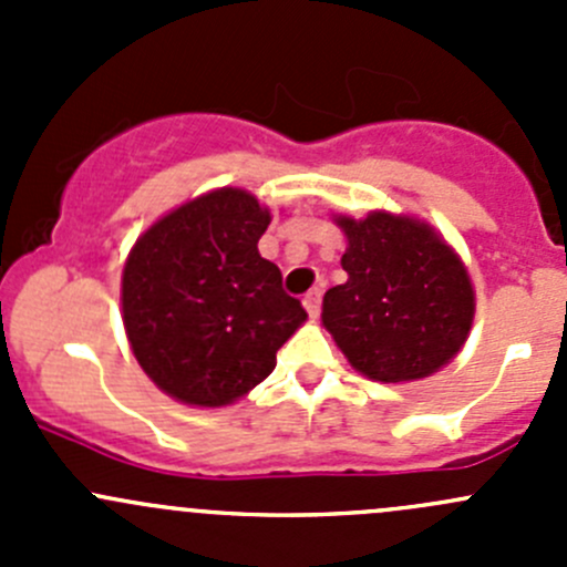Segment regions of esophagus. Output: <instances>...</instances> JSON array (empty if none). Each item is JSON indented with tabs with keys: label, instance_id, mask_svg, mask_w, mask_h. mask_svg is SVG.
<instances>
[{
	"label": "esophagus",
	"instance_id": "34e87169",
	"mask_svg": "<svg viewBox=\"0 0 567 567\" xmlns=\"http://www.w3.org/2000/svg\"><path fill=\"white\" fill-rule=\"evenodd\" d=\"M305 307L307 312H310V318H318L320 316V290H310V293L305 296Z\"/></svg>",
	"mask_w": 567,
	"mask_h": 567
}]
</instances>
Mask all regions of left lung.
<instances>
[{
	"label": "left lung",
	"instance_id": "obj_1",
	"mask_svg": "<svg viewBox=\"0 0 567 567\" xmlns=\"http://www.w3.org/2000/svg\"><path fill=\"white\" fill-rule=\"evenodd\" d=\"M348 279L323 296L326 329L353 370L381 384L436 373L466 342L474 288L453 247L425 221L373 210L337 216Z\"/></svg>",
	"mask_w": 567,
	"mask_h": 567
}]
</instances>
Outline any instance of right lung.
Wrapping results in <instances>:
<instances>
[{"mask_svg": "<svg viewBox=\"0 0 567 567\" xmlns=\"http://www.w3.org/2000/svg\"><path fill=\"white\" fill-rule=\"evenodd\" d=\"M271 214L216 188L147 227L123 268V326L140 368L186 405L216 409L268 379L307 320L257 241Z\"/></svg>", "mask_w": 567, "mask_h": 567, "instance_id": "right-lung-1", "label": "right lung"}]
</instances>
